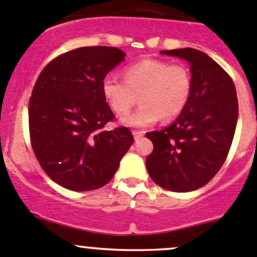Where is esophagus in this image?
<instances>
[{
    "mask_svg": "<svg viewBox=\"0 0 257 257\" xmlns=\"http://www.w3.org/2000/svg\"><path fill=\"white\" fill-rule=\"evenodd\" d=\"M133 136L136 141H139L142 139V137H144V132H139V131H133Z\"/></svg>",
    "mask_w": 257,
    "mask_h": 257,
    "instance_id": "esophagus-1",
    "label": "esophagus"
}]
</instances>
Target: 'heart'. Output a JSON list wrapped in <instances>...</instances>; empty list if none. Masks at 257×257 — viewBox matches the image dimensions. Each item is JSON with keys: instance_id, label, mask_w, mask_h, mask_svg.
Returning a JSON list of instances; mask_svg holds the SVG:
<instances>
[{"instance_id": "1", "label": "heart", "mask_w": 257, "mask_h": 257, "mask_svg": "<svg viewBox=\"0 0 257 257\" xmlns=\"http://www.w3.org/2000/svg\"><path fill=\"white\" fill-rule=\"evenodd\" d=\"M102 92L110 108L118 114L128 112L137 103L134 112L121 116L125 125L145 128L175 118L188 103L191 93V76L184 64H169L162 59L145 58L124 69V79L107 74L102 80Z\"/></svg>"}]
</instances>
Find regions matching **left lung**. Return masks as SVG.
Instances as JSON below:
<instances>
[{
    "label": "left lung",
    "instance_id": "1",
    "mask_svg": "<svg viewBox=\"0 0 257 257\" xmlns=\"http://www.w3.org/2000/svg\"><path fill=\"white\" fill-rule=\"evenodd\" d=\"M190 63L191 93L177 120L147 133L154 149L147 158L150 178L177 193L206 185L224 164L236 129L239 104L231 77L204 52L162 51Z\"/></svg>",
    "mask_w": 257,
    "mask_h": 257
}]
</instances>
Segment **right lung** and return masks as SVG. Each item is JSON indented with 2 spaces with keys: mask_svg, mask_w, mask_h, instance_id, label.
I'll return each instance as SVG.
<instances>
[{
  "mask_svg": "<svg viewBox=\"0 0 257 257\" xmlns=\"http://www.w3.org/2000/svg\"><path fill=\"white\" fill-rule=\"evenodd\" d=\"M124 57L115 47H80L56 57L36 80L28 104L31 144L46 174L63 188L104 186L133 144L126 126L103 129L115 116L102 80Z\"/></svg>",
  "mask_w": 257,
  "mask_h": 257,
  "instance_id": "1",
  "label": "right lung"
}]
</instances>
